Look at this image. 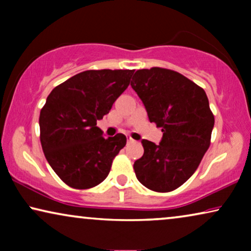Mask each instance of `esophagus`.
Segmentation results:
<instances>
[{"label": "esophagus", "instance_id": "1", "mask_svg": "<svg viewBox=\"0 0 251 251\" xmlns=\"http://www.w3.org/2000/svg\"><path fill=\"white\" fill-rule=\"evenodd\" d=\"M128 142H129V143H132V142H133V139H132L130 136H128Z\"/></svg>", "mask_w": 251, "mask_h": 251}]
</instances>
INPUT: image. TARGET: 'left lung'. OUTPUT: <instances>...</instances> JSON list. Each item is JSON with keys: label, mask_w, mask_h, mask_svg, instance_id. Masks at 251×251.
I'll return each instance as SVG.
<instances>
[{"label": "left lung", "mask_w": 251, "mask_h": 251, "mask_svg": "<svg viewBox=\"0 0 251 251\" xmlns=\"http://www.w3.org/2000/svg\"><path fill=\"white\" fill-rule=\"evenodd\" d=\"M131 87L151 122L162 128L159 145L143 139L144 154L133 163L137 179L160 193L181 186L198 169L210 146L215 118L203 89L178 72L138 70Z\"/></svg>", "instance_id": "left-lung-1"}]
</instances>
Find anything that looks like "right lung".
Listing matches in <instances>:
<instances>
[{
	"instance_id": "right-lung-1",
	"label": "right lung",
	"mask_w": 251,
	"mask_h": 251,
	"mask_svg": "<svg viewBox=\"0 0 251 251\" xmlns=\"http://www.w3.org/2000/svg\"><path fill=\"white\" fill-rule=\"evenodd\" d=\"M133 70H91L57 85L40 113V140L46 159L70 187L97 186L126 146L118 133L104 138L97 121L108 114L128 88Z\"/></svg>"
}]
</instances>
